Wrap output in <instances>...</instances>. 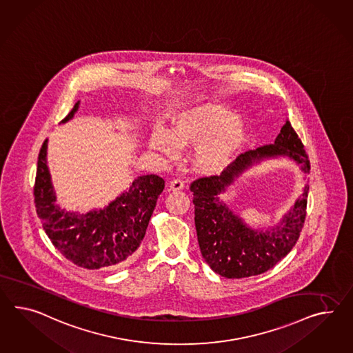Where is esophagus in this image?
<instances>
[{"label":"esophagus","mask_w":353,"mask_h":353,"mask_svg":"<svg viewBox=\"0 0 353 353\" xmlns=\"http://www.w3.org/2000/svg\"><path fill=\"white\" fill-rule=\"evenodd\" d=\"M183 188H184V183H183L181 179H174V181H170V184H169V190H172V192L181 190Z\"/></svg>","instance_id":"34e87169"}]
</instances>
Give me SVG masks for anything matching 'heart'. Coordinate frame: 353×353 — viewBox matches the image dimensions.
<instances>
[{
    "label": "heart",
    "mask_w": 353,
    "mask_h": 353,
    "mask_svg": "<svg viewBox=\"0 0 353 353\" xmlns=\"http://www.w3.org/2000/svg\"><path fill=\"white\" fill-rule=\"evenodd\" d=\"M247 138L238 114L216 105H202L179 112L169 132L154 129L150 148L170 160L178 157L179 150H196L192 157L194 169L212 175L234 161Z\"/></svg>",
    "instance_id": "1"
}]
</instances>
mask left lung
Masks as SVG:
<instances>
[{
    "instance_id": "left-lung-1",
    "label": "left lung",
    "mask_w": 353,
    "mask_h": 353,
    "mask_svg": "<svg viewBox=\"0 0 353 353\" xmlns=\"http://www.w3.org/2000/svg\"><path fill=\"white\" fill-rule=\"evenodd\" d=\"M281 157L294 161L303 174L310 172L307 154L290 121L281 128L272 145L239 154L220 175L199 178L190 184L199 250L219 275L228 279L260 275L284 259L297 242L306 216L307 183L281 221L263 229L247 225L220 199V194L254 165Z\"/></svg>"
}]
</instances>
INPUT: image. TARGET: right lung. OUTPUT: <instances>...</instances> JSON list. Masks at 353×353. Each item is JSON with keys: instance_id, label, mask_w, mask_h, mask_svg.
<instances>
[{"instance_id": "right-lung-1", "label": "right lung", "mask_w": 353, "mask_h": 353, "mask_svg": "<svg viewBox=\"0 0 353 353\" xmlns=\"http://www.w3.org/2000/svg\"><path fill=\"white\" fill-rule=\"evenodd\" d=\"M78 101L61 124L72 120ZM46 139L38 156L34 202L46 234L56 250L72 263L88 269L123 266L136 256L145 238L156 202L165 187L159 175L138 176L120 196L103 208L87 214L66 211L56 203V192L47 165Z\"/></svg>"}]
</instances>
